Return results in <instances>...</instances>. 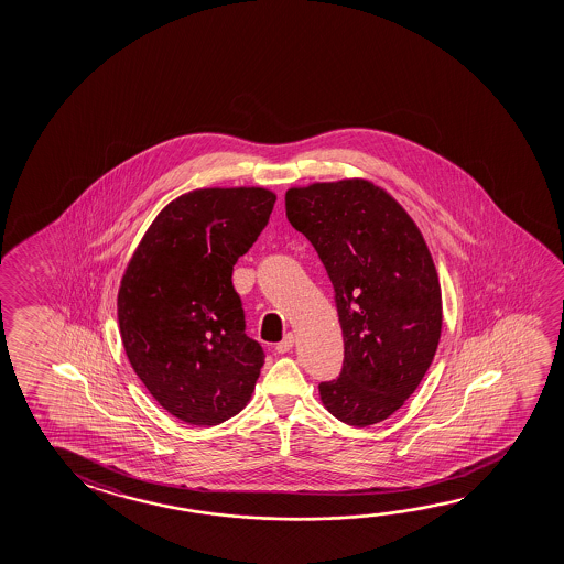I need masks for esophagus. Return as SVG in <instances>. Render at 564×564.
Masks as SVG:
<instances>
[{"instance_id": "34e87169", "label": "esophagus", "mask_w": 564, "mask_h": 564, "mask_svg": "<svg viewBox=\"0 0 564 564\" xmlns=\"http://www.w3.org/2000/svg\"><path fill=\"white\" fill-rule=\"evenodd\" d=\"M293 344H295V336H293V334H285V338L275 344V351H279V354H285V351L293 348Z\"/></svg>"}]
</instances>
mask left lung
I'll use <instances>...</instances> for the list:
<instances>
[{
    "label": "left lung",
    "mask_w": 564,
    "mask_h": 564,
    "mask_svg": "<svg viewBox=\"0 0 564 564\" xmlns=\"http://www.w3.org/2000/svg\"><path fill=\"white\" fill-rule=\"evenodd\" d=\"M286 218L313 243L333 281L344 336L324 406L351 426L376 425L419 388L443 328L433 258L411 216L361 178L289 188Z\"/></svg>",
    "instance_id": "8db88e82"
}]
</instances>
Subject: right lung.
<instances>
[{"label":"right lung","mask_w":564,"mask_h":564,"mask_svg":"<svg viewBox=\"0 0 564 564\" xmlns=\"http://www.w3.org/2000/svg\"><path fill=\"white\" fill-rule=\"evenodd\" d=\"M275 194L200 188L159 213L121 278V341L149 393L188 425L214 426L250 401L265 360L231 285L268 226Z\"/></svg>","instance_id":"obj_1"}]
</instances>
